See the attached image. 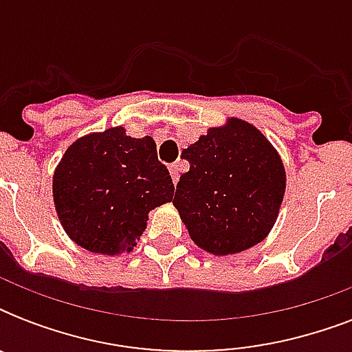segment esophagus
I'll list each match as a JSON object with an SVG mask.
<instances>
[{
  "mask_svg": "<svg viewBox=\"0 0 352 352\" xmlns=\"http://www.w3.org/2000/svg\"><path fill=\"white\" fill-rule=\"evenodd\" d=\"M168 168H170L171 181H173V184H177V181H179V162H173V164H170Z\"/></svg>",
  "mask_w": 352,
  "mask_h": 352,
  "instance_id": "obj_1",
  "label": "esophagus"
}]
</instances>
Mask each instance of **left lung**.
I'll return each mask as SVG.
<instances>
[{
    "mask_svg": "<svg viewBox=\"0 0 352 352\" xmlns=\"http://www.w3.org/2000/svg\"><path fill=\"white\" fill-rule=\"evenodd\" d=\"M182 157L190 170L177 184L173 206L201 250L232 256L270 234L287 173L278 149L256 126L228 117L190 144Z\"/></svg>",
    "mask_w": 352,
    "mask_h": 352,
    "instance_id": "obj_1",
    "label": "left lung"
}]
</instances>
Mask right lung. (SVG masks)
<instances>
[{
	"instance_id": "add662e5",
	"label": "right lung",
	"mask_w": 352,
	"mask_h": 352,
	"mask_svg": "<svg viewBox=\"0 0 352 352\" xmlns=\"http://www.w3.org/2000/svg\"><path fill=\"white\" fill-rule=\"evenodd\" d=\"M52 199L65 234L102 256L131 252L148 215L173 199L170 171L151 137L107 127L76 138L52 175Z\"/></svg>"
}]
</instances>
